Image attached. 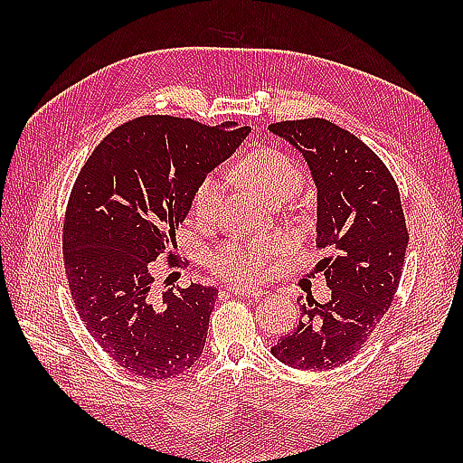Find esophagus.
I'll list each match as a JSON object with an SVG mask.
<instances>
[{"instance_id":"obj_1","label":"esophagus","mask_w":463,"mask_h":463,"mask_svg":"<svg viewBox=\"0 0 463 463\" xmlns=\"http://www.w3.org/2000/svg\"><path fill=\"white\" fill-rule=\"evenodd\" d=\"M229 292L234 294V297H247V298H257L264 294V290L260 288H229Z\"/></svg>"}]
</instances>
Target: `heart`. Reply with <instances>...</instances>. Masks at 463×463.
<instances>
[{
    "label": "heart",
    "mask_w": 463,
    "mask_h": 463,
    "mask_svg": "<svg viewBox=\"0 0 463 463\" xmlns=\"http://www.w3.org/2000/svg\"><path fill=\"white\" fill-rule=\"evenodd\" d=\"M237 176L249 191L269 204L290 199L300 191L304 181L297 161L272 146H264L244 156L237 165ZM224 184L216 175H206L201 179L191 201V211L196 221L211 222L214 219ZM280 244L277 237L269 234H260L250 241H229L209 252L206 267L226 282L250 287L267 277L270 260L279 254Z\"/></svg>",
    "instance_id": "1"
}]
</instances>
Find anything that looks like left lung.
Segmentation results:
<instances>
[{
    "label": "left lung",
    "instance_id": "obj_1",
    "mask_svg": "<svg viewBox=\"0 0 463 463\" xmlns=\"http://www.w3.org/2000/svg\"><path fill=\"white\" fill-rule=\"evenodd\" d=\"M298 149L318 189L317 247L332 297L300 304V320L270 352L298 370H334L356 356L396 297L408 229L394 176L356 135L326 119L272 123Z\"/></svg>",
    "mask_w": 463,
    "mask_h": 463
}]
</instances>
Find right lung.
Listing matches in <instances>:
<instances>
[{"label":"right lung","instance_id":"add662e5","mask_svg":"<svg viewBox=\"0 0 463 463\" xmlns=\"http://www.w3.org/2000/svg\"><path fill=\"white\" fill-rule=\"evenodd\" d=\"M250 127L145 115L97 145L73 184L63 259L91 336L137 376L169 380L201 358L219 290H153V262L176 260V231L196 184L239 149Z\"/></svg>","mask_w":463,"mask_h":463}]
</instances>
